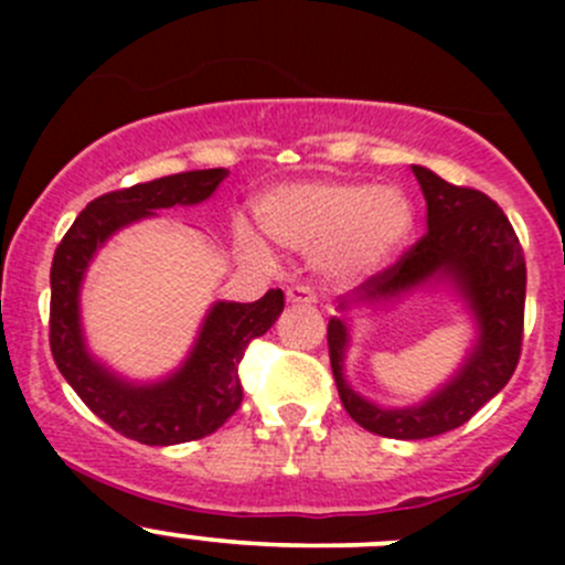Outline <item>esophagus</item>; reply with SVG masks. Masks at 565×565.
I'll return each instance as SVG.
<instances>
[{"label": "esophagus", "instance_id": "esophagus-1", "mask_svg": "<svg viewBox=\"0 0 565 565\" xmlns=\"http://www.w3.org/2000/svg\"><path fill=\"white\" fill-rule=\"evenodd\" d=\"M287 303L315 306L317 303V292L309 287V284H292V287H287Z\"/></svg>", "mask_w": 565, "mask_h": 565}]
</instances>
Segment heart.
<instances>
[{"mask_svg":"<svg viewBox=\"0 0 565 565\" xmlns=\"http://www.w3.org/2000/svg\"><path fill=\"white\" fill-rule=\"evenodd\" d=\"M254 213L276 246L315 250L317 270L344 284L383 270L415 224L413 202L402 188L361 180H284L256 196ZM232 237L248 259L267 256L248 226H235Z\"/></svg>","mask_w":565,"mask_h":565,"instance_id":"heart-1","label":"heart"}]
</instances>
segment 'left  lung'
<instances>
[{"mask_svg":"<svg viewBox=\"0 0 565 565\" xmlns=\"http://www.w3.org/2000/svg\"><path fill=\"white\" fill-rule=\"evenodd\" d=\"M426 199V235L396 265L363 281L350 306H388L415 289L448 284L476 322V341L448 383L413 407H380L344 377L350 347L347 317H330V369L341 404L355 424L393 440H426L467 424L514 374L525 324V254L503 210L476 188L451 185L431 169L413 167Z\"/></svg>","mask_w":565,"mask_h":565,"instance_id":"8db88e82","label":"left lung"}]
</instances>
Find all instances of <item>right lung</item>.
Segmentation results:
<instances>
[{"label":"right lung","mask_w":565,"mask_h":565,"mask_svg":"<svg viewBox=\"0 0 565 565\" xmlns=\"http://www.w3.org/2000/svg\"><path fill=\"white\" fill-rule=\"evenodd\" d=\"M226 169H196L139 182L89 202L51 262V355L82 402L114 431L145 446H177L213 435L243 402L241 366L246 347L265 335L284 311V292L270 289L254 303L210 306L185 361L169 377L134 383L89 352L82 328V284L95 254L122 226L158 210L191 207L215 193Z\"/></svg>","instance_id":"add662e5"}]
</instances>
